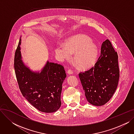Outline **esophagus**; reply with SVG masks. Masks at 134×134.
<instances>
[{
    "label": "esophagus",
    "instance_id": "1",
    "mask_svg": "<svg viewBox=\"0 0 134 134\" xmlns=\"http://www.w3.org/2000/svg\"><path fill=\"white\" fill-rule=\"evenodd\" d=\"M67 72H68V73L69 74H72L73 73V71H72V69H70L68 70Z\"/></svg>",
    "mask_w": 134,
    "mask_h": 134
}]
</instances>
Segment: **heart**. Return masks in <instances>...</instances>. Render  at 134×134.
Masks as SVG:
<instances>
[{"instance_id": "heart-1", "label": "heart", "mask_w": 134, "mask_h": 134, "mask_svg": "<svg viewBox=\"0 0 134 134\" xmlns=\"http://www.w3.org/2000/svg\"><path fill=\"white\" fill-rule=\"evenodd\" d=\"M55 53L61 61L69 60L74 54V61L79 67L85 69L92 66L98 54L97 46L83 35H77L66 40L63 45L55 48Z\"/></svg>"}]
</instances>
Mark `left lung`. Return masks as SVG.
I'll list each match as a JSON object with an SVG mask.
<instances>
[{"instance_id":"1","label":"left lung","mask_w":134,"mask_h":134,"mask_svg":"<svg viewBox=\"0 0 134 134\" xmlns=\"http://www.w3.org/2000/svg\"><path fill=\"white\" fill-rule=\"evenodd\" d=\"M79 76L87 101L93 105L106 104L114 94L119 78L118 54L109 40L101 47V54L94 66Z\"/></svg>"}]
</instances>
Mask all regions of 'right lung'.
I'll use <instances>...</instances> for the list:
<instances>
[{
  "label": "right lung",
  "instance_id": "right-lung-1",
  "mask_svg": "<svg viewBox=\"0 0 134 134\" xmlns=\"http://www.w3.org/2000/svg\"><path fill=\"white\" fill-rule=\"evenodd\" d=\"M20 39L15 52L14 68L19 90L33 107L51 113L61 107L62 84L66 77L63 66L47 61L41 73L31 71L21 60Z\"/></svg>",
  "mask_w": 134,
  "mask_h": 134
}]
</instances>
